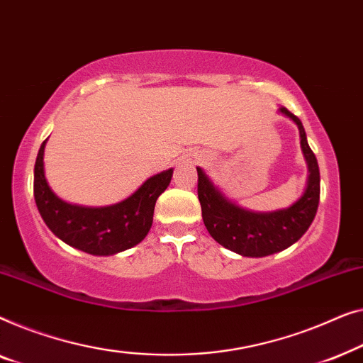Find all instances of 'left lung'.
<instances>
[{
    "label": "left lung",
    "mask_w": 363,
    "mask_h": 363,
    "mask_svg": "<svg viewBox=\"0 0 363 363\" xmlns=\"http://www.w3.org/2000/svg\"><path fill=\"white\" fill-rule=\"evenodd\" d=\"M279 111L298 125L301 147L309 167L308 187L303 197L289 208L272 213L243 211L227 201L213 187L201 167H197V194L202 207V218L208 233L222 247L243 257H267L291 247L306 233L318 212L320 194L318 160L308 145L301 120L284 106Z\"/></svg>",
    "instance_id": "obj_1"
}]
</instances>
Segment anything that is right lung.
<instances>
[{
    "mask_svg": "<svg viewBox=\"0 0 363 363\" xmlns=\"http://www.w3.org/2000/svg\"><path fill=\"white\" fill-rule=\"evenodd\" d=\"M44 146L34 164V199L38 211L55 237L90 255H113L140 243L150 232L157 197L169 186L172 169L147 179L126 201L90 208L67 203L50 191L44 176Z\"/></svg>",
    "mask_w": 363,
    "mask_h": 363,
    "instance_id": "obj_1",
    "label": "right lung"
}]
</instances>
